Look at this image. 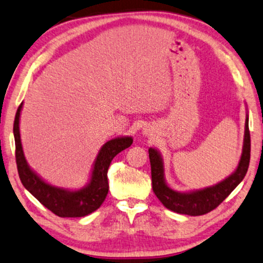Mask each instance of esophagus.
<instances>
[{
	"mask_svg": "<svg viewBox=\"0 0 263 263\" xmlns=\"http://www.w3.org/2000/svg\"><path fill=\"white\" fill-rule=\"evenodd\" d=\"M146 134V136L149 135V129H143V135Z\"/></svg>",
	"mask_w": 263,
	"mask_h": 263,
	"instance_id": "esophagus-1",
	"label": "esophagus"
}]
</instances>
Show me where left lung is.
I'll use <instances>...</instances> for the list:
<instances>
[{"instance_id": "obj_1", "label": "left lung", "mask_w": 263, "mask_h": 263, "mask_svg": "<svg viewBox=\"0 0 263 263\" xmlns=\"http://www.w3.org/2000/svg\"><path fill=\"white\" fill-rule=\"evenodd\" d=\"M148 153L151 172H152V188L160 202L167 210L179 214L193 215V217L206 214L218 207L232 193V190L243 181L248 167H249L250 133L248 109L246 125H244L242 154H240L238 165L231 175L217 184L206 186V188L189 190V192H178V190L172 189L165 179L164 159L161 153L154 147H151Z\"/></svg>"}]
</instances>
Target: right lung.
I'll return each instance as SVG.
<instances>
[{
    "instance_id": "1",
    "label": "right lung",
    "mask_w": 263,
    "mask_h": 263,
    "mask_svg": "<svg viewBox=\"0 0 263 263\" xmlns=\"http://www.w3.org/2000/svg\"><path fill=\"white\" fill-rule=\"evenodd\" d=\"M24 103L17 107L14 120V140L17 172L25 188L52 213L62 218H81L102 206L109 192L107 170L118 153L132 146V136H117L106 141L97 154L87 183L78 189L50 184L28 165L20 138V115Z\"/></svg>"
}]
</instances>
